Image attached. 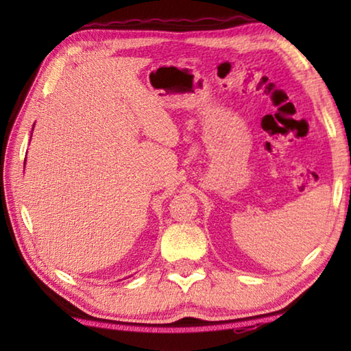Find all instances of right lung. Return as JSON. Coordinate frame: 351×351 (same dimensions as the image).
Wrapping results in <instances>:
<instances>
[{
  "instance_id": "obj_1",
  "label": "right lung",
  "mask_w": 351,
  "mask_h": 351,
  "mask_svg": "<svg viewBox=\"0 0 351 351\" xmlns=\"http://www.w3.org/2000/svg\"><path fill=\"white\" fill-rule=\"evenodd\" d=\"M25 161H26V159H25ZM25 164H26V162H25Z\"/></svg>"
}]
</instances>
